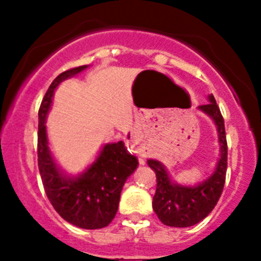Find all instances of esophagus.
<instances>
[{
	"mask_svg": "<svg viewBox=\"0 0 261 261\" xmlns=\"http://www.w3.org/2000/svg\"><path fill=\"white\" fill-rule=\"evenodd\" d=\"M140 163H141V164H144V160H143V159H141V160H140Z\"/></svg>",
	"mask_w": 261,
	"mask_h": 261,
	"instance_id": "obj_1",
	"label": "esophagus"
}]
</instances>
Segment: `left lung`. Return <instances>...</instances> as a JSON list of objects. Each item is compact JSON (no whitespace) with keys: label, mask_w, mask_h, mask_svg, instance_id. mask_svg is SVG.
I'll return each instance as SVG.
<instances>
[{"label":"left lung","mask_w":261,"mask_h":261,"mask_svg":"<svg viewBox=\"0 0 261 261\" xmlns=\"http://www.w3.org/2000/svg\"><path fill=\"white\" fill-rule=\"evenodd\" d=\"M208 103L199 109L213 118L217 125L221 143V158L215 173L196 187H183L170 180L167 170L156 160H147V164L156 175V191L152 197V208L164 225L172 227H189L210 215L222 194L227 170V140L225 121L215 97L210 96Z\"/></svg>","instance_id":"left-lung-1"}]
</instances>
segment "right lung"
Returning a JSON list of instances; mask_svg holds the SVG:
<instances>
[{
    "label": "right lung",
    "instance_id": "obj_1",
    "mask_svg": "<svg viewBox=\"0 0 261 261\" xmlns=\"http://www.w3.org/2000/svg\"><path fill=\"white\" fill-rule=\"evenodd\" d=\"M86 68L82 65L60 73L50 84L41 101L38 126V165L45 193L55 211L72 225L94 230L106 227L115 218L123 184L139 163L125 149L122 141H118L105 145L96 162L80 177L65 178L58 170L48 149L44 122L58 84Z\"/></svg>",
    "mask_w": 261,
    "mask_h": 261
}]
</instances>
